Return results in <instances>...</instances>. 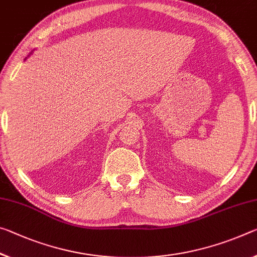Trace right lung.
I'll list each match as a JSON object with an SVG mask.
<instances>
[{
	"label": "right lung",
	"mask_w": 257,
	"mask_h": 257,
	"mask_svg": "<svg viewBox=\"0 0 257 257\" xmlns=\"http://www.w3.org/2000/svg\"><path fill=\"white\" fill-rule=\"evenodd\" d=\"M31 54H32V52H31Z\"/></svg>",
	"instance_id": "1"
}]
</instances>
